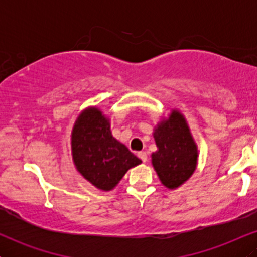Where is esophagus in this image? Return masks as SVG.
Instances as JSON below:
<instances>
[{
  "label": "esophagus",
  "mask_w": 257,
  "mask_h": 257,
  "mask_svg": "<svg viewBox=\"0 0 257 257\" xmlns=\"http://www.w3.org/2000/svg\"><path fill=\"white\" fill-rule=\"evenodd\" d=\"M138 156H139V158H140L141 161L144 162V163H146V162H147V155H146V152H143V151L139 152Z\"/></svg>",
  "instance_id": "1"
}]
</instances>
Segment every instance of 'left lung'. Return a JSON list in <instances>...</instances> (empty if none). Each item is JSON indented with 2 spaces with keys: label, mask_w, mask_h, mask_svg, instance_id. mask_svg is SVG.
Here are the masks:
<instances>
[{
  "label": "left lung",
  "mask_w": 257,
  "mask_h": 257,
  "mask_svg": "<svg viewBox=\"0 0 257 257\" xmlns=\"http://www.w3.org/2000/svg\"><path fill=\"white\" fill-rule=\"evenodd\" d=\"M157 151L151 155L152 166L161 182L175 190L192 176L198 162V147L184 114L172 110L153 129Z\"/></svg>",
  "instance_id": "left-lung-1"
}]
</instances>
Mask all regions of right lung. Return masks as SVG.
Masks as SVG:
<instances>
[{"label":"right lung","instance_id":"obj_1","mask_svg":"<svg viewBox=\"0 0 257 257\" xmlns=\"http://www.w3.org/2000/svg\"><path fill=\"white\" fill-rule=\"evenodd\" d=\"M72 161L77 172L99 190H113L125 173L141 163L112 137L110 118L95 106L84 108L71 133Z\"/></svg>","mask_w":257,"mask_h":257}]
</instances>
